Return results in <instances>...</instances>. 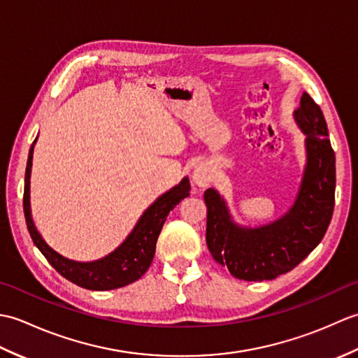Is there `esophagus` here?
Returning <instances> with one entry per match:
<instances>
[{"label":"esophagus","mask_w":358,"mask_h":358,"mask_svg":"<svg viewBox=\"0 0 358 358\" xmlns=\"http://www.w3.org/2000/svg\"><path fill=\"white\" fill-rule=\"evenodd\" d=\"M192 178H194L196 186L206 187V186L210 185V181H212V178H214V175H212V171H210V167L208 164L201 163L194 169Z\"/></svg>","instance_id":"obj_1"}]
</instances>
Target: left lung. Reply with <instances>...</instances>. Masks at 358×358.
<instances>
[{
    "label": "left lung",
    "mask_w": 358,
    "mask_h": 358,
    "mask_svg": "<svg viewBox=\"0 0 358 358\" xmlns=\"http://www.w3.org/2000/svg\"><path fill=\"white\" fill-rule=\"evenodd\" d=\"M306 135V166L299 194L283 217L258 227L238 226L215 189L204 192L208 206L206 243L210 255L235 278L273 280L292 271L324 237L336 201V154L323 112L309 94L294 110Z\"/></svg>",
    "instance_id": "1"
}]
</instances>
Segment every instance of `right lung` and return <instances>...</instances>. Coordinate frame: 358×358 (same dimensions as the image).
I'll return each mask as SVG.
<instances>
[{"label":"right lung","instance_id":"obj_1","mask_svg":"<svg viewBox=\"0 0 358 358\" xmlns=\"http://www.w3.org/2000/svg\"><path fill=\"white\" fill-rule=\"evenodd\" d=\"M34 144L29 150L26 166L22 208H24V217L30 237H32L35 246L41 250L45 260L64 278L80 287L90 289V291H110V289L127 286L141 278L143 273L149 269L152 260H154L158 235L162 232L167 215L181 200L189 196V191H191L189 178L185 177L177 186H173L166 194L158 196L143 212L132 232L127 235V238L113 252L95 262H73L59 255L57 250H53L43 240L34 224L32 212H30V171H32Z\"/></svg>","mask_w":358,"mask_h":358}]
</instances>
